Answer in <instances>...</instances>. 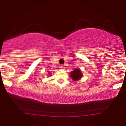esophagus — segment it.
Here are the masks:
<instances>
[{
    "label": "esophagus",
    "instance_id": "1",
    "mask_svg": "<svg viewBox=\"0 0 126 126\" xmlns=\"http://www.w3.org/2000/svg\"><path fill=\"white\" fill-rule=\"evenodd\" d=\"M64 65H63V64H62V65H60V69H64Z\"/></svg>",
    "mask_w": 126,
    "mask_h": 126
}]
</instances>
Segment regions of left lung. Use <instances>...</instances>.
I'll return each mask as SVG.
<instances>
[{
  "label": "left lung",
  "instance_id": "1",
  "mask_svg": "<svg viewBox=\"0 0 126 126\" xmlns=\"http://www.w3.org/2000/svg\"><path fill=\"white\" fill-rule=\"evenodd\" d=\"M70 76L74 81L79 80L82 77V73L79 69H75L73 71L70 72Z\"/></svg>",
  "mask_w": 126,
  "mask_h": 126
}]
</instances>
